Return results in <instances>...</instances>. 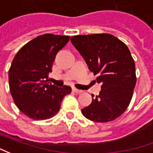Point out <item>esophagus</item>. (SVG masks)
Wrapping results in <instances>:
<instances>
[{
    "label": "esophagus",
    "mask_w": 153,
    "mask_h": 153,
    "mask_svg": "<svg viewBox=\"0 0 153 153\" xmlns=\"http://www.w3.org/2000/svg\"><path fill=\"white\" fill-rule=\"evenodd\" d=\"M72 91H73L74 92L77 93V94H79V93L83 92V91H81V90H78V89H76V88H73V89H72Z\"/></svg>",
    "instance_id": "esophagus-1"
}]
</instances>
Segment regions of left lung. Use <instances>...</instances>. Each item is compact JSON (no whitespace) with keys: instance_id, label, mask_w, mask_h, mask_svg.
<instances>
[{"instance_id":"left-lung-1","label":"left lung","mask_w":153,"mask_h":153,"mask_svg":"<svg viewBox=\"0 0 153 153\" xmlns=\"http://www.w3.org/2000/svg\"><path fill=\"white\" fill-rule=\"evenodd\" d=\"M71 42L102 84L99 96L81 110L94 122L106 123L127 109L136 83L134 61L127 45L109 34L72 36Z\"/></svg>"}]
</instances>
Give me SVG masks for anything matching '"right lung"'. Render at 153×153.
<instances>
[{
    "mask_svg": "<svg viewBox=\"0 0 153 153\" xmlns=\"http://www.w3.org/2000/svg\"><path fill=\"white\" fill-rule=\"evenodd\" d=\"M69 36L45 34L24 45L14 56L8 72L10 92L16 106L34 120L47 119L59 111L71 87L51 85L48 76L56 55Z\"/></svg>",
    "mask_w": 153,
    "mask_h": 153,
    "instance_id": "add662e5",
    "label": "right lung"
}]
</instances>
